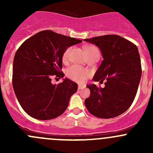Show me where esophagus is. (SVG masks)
<instances>
[{"label":"esophagus","instance_id":"obj_1","mask_svg":"<svg viewBox=\"0 0 153 153\" xmlns=\"http://www.w3.org/2000/svg\"><path fill=\"white\" fill-rule=\"evenodd\" d=\"M84 86H82V85H78V89H84Z\"/></svg>","mask_w":153,"mask_h":153}]
</instances>
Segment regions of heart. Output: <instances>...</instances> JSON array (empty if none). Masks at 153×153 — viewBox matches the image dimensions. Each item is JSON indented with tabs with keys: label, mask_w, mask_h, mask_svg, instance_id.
<instances>
[{
	"label": "heart",
	"mask_w": 153,
	"mask_h": 153,
	"mask_svg": "<svg viewBox=\"0 0 153 153\" xmlns=\"http://www.w3.org/2000/svg\"><path fill=\"white\" fill-rule=\"evenodd\" d=\"M72 48L69 47L64 51L62 55V60L64 62H67L69 58V53ZM85 52L88 58H90L95 55H99V52L98 49L94 46L89 45L85 47ZM91 75V72L87 69L77 67V66H72L69 67L67 70V76L72 81L78 82L79 84L85 82V81Z\"/></svg>",
	"instance_id": "b5f03b06"
}]
</instances>
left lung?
<instances>
[{
    "label": "left lung",
    "mask_w": 153,
    "mask_h": 153,
    "mask_svg": "<svg viewBox=\"0 0 153 153\" xmlns=\"http://www.w3.org/2000/svg\"><path fill=\"white\" fill-rule=\"evenodd\" d=\"M95 44L104 60L93 77L94 81H104L105 86H86L90 95L84 104L92 115L111 118L126 112L133 102L141 78V64L138 47L116 35L84 39Z\"/></svg>",
    "instance_id": "obj_1"
}]
</instances>
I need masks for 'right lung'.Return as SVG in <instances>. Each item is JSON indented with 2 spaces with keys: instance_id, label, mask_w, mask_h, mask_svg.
<instances>
[{
  "instance_id": "right-lung-1",
  "label": "right lung",
  "mask_w": 153,
  "mask_h": 153,
  "mask_svg": "<svg viewBox=\"0 0 153 153\" xmlns=\"http://www.w3.org/2000/svg\"><path fill=\"white\" fill-rule=\"evenodd\" d=\"M81 41L44 30L18 48L14 57L12 86L21 107L31 117L53 119L67 109L78 84L68 78L58 85L51 81L52 77L64 76L61 72L63 53L67 47Z\"/></svg>"
}]
</instances>
